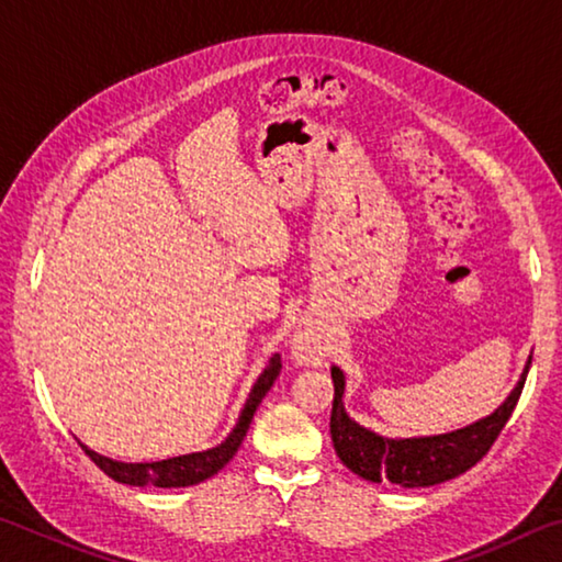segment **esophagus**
<instances>
[{"mask_svg":"<svg viewBox=\"0 0 562 562\" xmlns=\"http://www.w3.org/2000/svg\"><path fill=\"white\" fill-rule=\"evenodd\" d=\"M297 351L302 357H312L315 355V345H312L310 339H300V345H297Z\"/></svg>","mask_w":562,"mask_h":562,"instance_id":"34e87169","label":"esophagus"}]
</instances>
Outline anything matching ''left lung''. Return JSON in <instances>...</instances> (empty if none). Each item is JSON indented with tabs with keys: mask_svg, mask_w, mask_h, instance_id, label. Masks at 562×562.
Listing matches in <instances>:
<instances>
[{
	"mask_svg": "<svg viewBox=\"0 0 562 562\" xmlns=\"http://www.w3.org/2000/svg\"><path fill=\"white\" fill-rule=\"evenodd\" d=\"M528 369L530 359L526 369H522L520 382L503 402V406H498L491 416L481 418V422L451 434L394 441L351 422L345 412V404H341L345 374L337 367H331V382H335V402H331L329 416L331 443H335V451L347 469L372 483L389 481L404 488H418L451 481L456 475L473 469L488 453L493 441L498 439V434L518 404Z\"/></svg>",
	"mask_w": 562,
	"mask_h": 562,
	"instance_id": "8db88e82",
	"label": "left lung"
}]
</instances>
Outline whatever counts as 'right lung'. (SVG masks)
Masks as SVG:
<instances>
[{
    "label": "right lung",
    "mask_w": 562,
    "mask_h": 562,
    "mask_svg": "<svg viewBox=\"0 0 562 562\" xmlns=\"http://www.w3.org/2000/svg\"><path fill=\"white\" fill-rule=\"evenodd\" d=\"M280 369H282L280 355H274L270 359L268 369H265L258 382H255L250 396H247L245 408H243L240 418H237L235 429L221 446H215V449H207L201 453L176 456V459L156 461V463H121V461L106 459V456H99L97 451L87 449V446H81V449L87 451L89 459L97 463L103 473L111 475L113 481L126 483V486H156V488L195 486V483L211 479V475L221 471L223 465L233 459L235 451L240 449L245 434H247V429H250L255 408L260 406L262 396L270 392L274 379L280 376Z\"/></svg>",
    "instance_id": "1"
}]
</instances>
